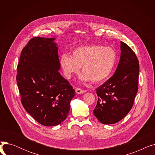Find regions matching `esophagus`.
I'll return each instance as SVG.
<instances>
[{
  "instance_id": "esophagus-1",
  "label": "esophagus",
  "mask_w": 155,
  "mask_h": 155,
  "mask_svg": "<svg viewBox=\"0 0 155 155\" xmlns=\"http://www.w3.org/2000/svg\"><path fill=\"white\" fill-rule=\"evenodd\" d=\"M86 91L85 90H82V89H81L80 88H77L75 89V92L77 94H82L84 93H85Z\"/></svg>"
}]
</instances>
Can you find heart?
<instances>
[{
	"mask_svg": "<svg viewBox=\"0 0 155 155\" xmlns=\"http://www.w3.org/2000/svg\"><path fill=\"white\" fill-rule=\"evenodd\" d=\"M117 60V55L113 48L99 45H87L75 48L71 56L61 54L60 63L67 78L78 73L82 67V80L101 84L112 75Z\"/></svg>",
	"mask_w": 155,
	"mask_h": 155,
	"instance_id": "obj_1",
	"label": "heart"
}]
</instances>
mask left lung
Returning <instances> with one entry per match:
<instances>
[{
	"label": "left lung",
	"instance_id": "obj_1",
	"mask_svg": "<svg viewBox=\"0 0 155 155\" xmlns=\"http://www.w3.org/2000/svg\"><path fill=\"white\" fill-rule=\"evenodd\" d=\"M120 51L114 74L96 90L98 100L94 115L104 124H115L127 114L138 90L140 64L137 56L123 41Z\"/></svg>",
	"mask_w": 155,
	"mask_h": 155
}]
</instances>
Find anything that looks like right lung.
I'll use <instances>...</instances> for the list:
<instances>
[{
    "mask_svg": "<svg viewBox=\"0 0 155 155\" xmlns=\"http://www.w3.org/2000/svg\"><path fill=\"white\" fill-rule=\"evenodd\" d=\"M55 38H32L21 52L17 84L24 108L41 124L55 126L66 119L75 90L59 73Z\"/></svg>",
    "mask_w": 155,
    "mask_h": 155,
    "instance_id": "add662e5",
    "label": "right lung"
}]
</instances>
